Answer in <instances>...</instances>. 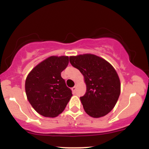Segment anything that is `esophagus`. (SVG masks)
<instances>
[{
  "label": "esophagus",
  "mask_w": 149,
  "mask_h": 149,
  "mask_svg": "<svg viewBox=\"0 0 149 149\" xmlns=\"http://www.w3.org/2000/svg\"><path fill=\"white\" fill-rule=\"evenodd\" d=\"M71 90H72V91H73V93H75V92H76V86L73 87V88H71Z\"/></svg>",
  "instance_id": "34e87169"
}]
</instances>
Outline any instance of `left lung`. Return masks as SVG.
Instances as JSON below:
<instances>
[{
    "label": "left lung",
    "mask_w": 149,
    "mask_h": 149,
    "mask_svg": "<svg viewBox=\"0 0 149 149\" xmlns=\"http://www.w3.org/2000/svg\"><path fill=\"white\" fill-rule=\"evenodd\" d=\"M69 61L84 76L87 90L80 99L85 111L93 118L109 113L120 93L119 77L114 68L105 59L91 54L72 56Z\"/></svg>",
    "instance_id": "left-lung-1"
}]
</instances>
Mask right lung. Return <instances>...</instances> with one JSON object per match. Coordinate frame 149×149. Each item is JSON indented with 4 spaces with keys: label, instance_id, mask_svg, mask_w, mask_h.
<instances>
[{
    "label": "right lung",
    "instance_id": "add662e5",
    "mask_svg": "<svg viewBox=\"0 0 149 149\" xmlns=\"http://www.w3.org/2000/svg\"><path fill=\"white\" fill-rule=\"evenodd\" d=\"M69 64V57L52 56L32 69L25 82L27 99L36 111L54 118L64 110L72 91L61 76Z\"/></svg>",
    "mask_w": 149,
    "mask_h": 149
}]
</instances>
